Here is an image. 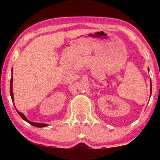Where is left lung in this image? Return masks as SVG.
<instances>
[{
	"label": "left lung",
	"instance_id": "8db88e82",
	"mask_svg": "<svg viewBox=\"0 0 160 160\" xmlns=\"http://www.w3.org/2000/svg\"><path fill=\"white\" fill-rule=\"evenodd\" d=\"M150 82H151V84H150V85H151V89H150V92H151V95H152V82H151V79H150ZM151 95H150V96H151Z\"/></svg>",
	"mask_w": 160,
	"mask_h": 160
}]
</instances>
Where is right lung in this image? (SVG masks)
<instances>
[{"instance_id":"obj_1","label":"right lung","mask_w":160,"mask_h":160,"mask_svg":"<svg viewBox=\"0 0 160 160\" xmlns=\"http://www.w3.org/2000/svg\"><path fill=\"white\" fill-rule=\"evenodd\" d=\"M13 70H12V73ZM12 84H13V76H12V78H11V82H10V95H11V97H12V102L14 101V94H13V88H12ZM17 113H19V115L20 116V117H22V119H23L25 121H26L27 122H28V123L32 124V126L34 127H36V128H43V127H47L48 126L47 124H43V123H36V122H30L28 120L27 118H26V117L25 115L23 114L22 113L19 112V111H18L17 110Z\"/></svg>"}]
</instances>
